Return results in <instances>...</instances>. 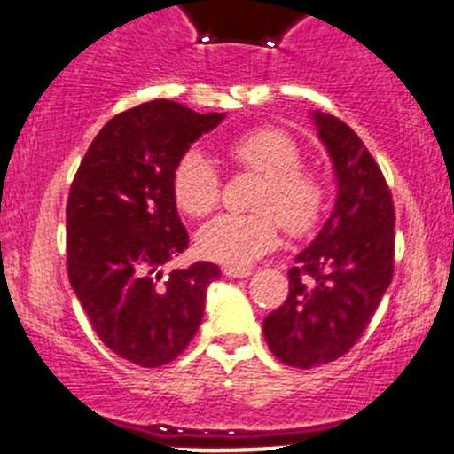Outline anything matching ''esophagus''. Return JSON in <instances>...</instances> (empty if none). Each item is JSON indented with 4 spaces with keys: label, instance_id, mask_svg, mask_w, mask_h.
Returning a JSON list of instances; mask_svg holds the SVG:
<instances>
[{
    "label": "esophagus",
    "instance_id": "1",
    "mask_svg": "<svg viewBox=\"0 0 454 454\" xmlns=\"http://www.w3.org/2000/svg\"><path fill=\"white\" fill-rule=\"evenodd\" d=\"M223 274L231 278H246L253 274V268H235V265H226V268H223Z\"/></svg>",
    "mask_w": 454,
    "mask_h": 454
}]
</instances>
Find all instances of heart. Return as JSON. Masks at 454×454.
<instances>
[{
    "label": "heart",
    "instance_id": "obj_1",
    "mask_svg": "<svg viewBox=\"0 0 454 454\" xmlns=\"http://www.w3.org/2000/svg\"><path fill=\"white\" fill-rule=\"evenodd\" d=\"M232 167L261 177L254 213H228L206 223L198 235L200 253L226 265H248L278 244L281 222L290 235H303L318 222L325 204L320 177L301 167V149L292 136L274 127H256L223 149ZM173 198L184 213L204 217L222 198L217 168L198 153L182 155L173 171Z\"/></svg>",
    "mask_w": 454,
    "mask_h": 454
}]
</instances>
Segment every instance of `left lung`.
Instances as JSON below:
<instances>
[{
	"label": "left lung",
	"instance_id": "8db88e82",
	"mask_svg": "<svg viewBox=\"0 0 454 454\" xmlns=\"http://www.w3.org/2000/svg\"><path fill=\"white\" fill-rule=\"evenodd\" d=\"M332 155L338 198L312 246L290 268L286 303L263 320L281 363L312 369L345 356L369 327L393 278L395 208L364 142L340 118L316 112Z\"/></svg>",
	"mask_w": 454,
	"mask_h": 454
}]
</instances>
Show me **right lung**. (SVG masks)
Masks as SVG:
<instances>
[{"label":"right lung","mask_w":454,"mask_h":454,"mask_svg":"<svg viewBox=\"0 0 454 454\" xmlns=\"http://www.w3.org/2000/svg\"><path fill=\"white\" fill-rule=\"evenodd\" d=\"M222 114L151 100L114 116L87 149L66 206L67 277L107 349L162 367L186 349L219 268L198 261L167 277L189 248L173 198L182 155Z\"/></svg>","instance_id":"right-lung-1"}]
</instances>
